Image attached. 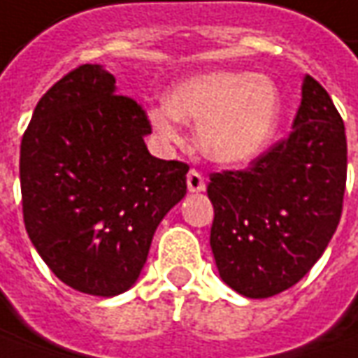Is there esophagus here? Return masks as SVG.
Returning <instances> with one entry per match:
<instances>
[{
	"label": "esophagus",
	"instance_id": "obj_1",
	"mask_svg": "<svg viewBox=\"0 0 358 358\" xmlns=\"http://www.w3.org/2000/svg\"><path fill=\"white\" fill-rule=\"evenodd\" d=\"M187 187H189L191 193H203L204 189H206L203 173L196 171V169H191V171L187 173Z\"/></svg>",
	"mask_w": 358,
	"mask_h": 358
}]
</instances>
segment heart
Listing matches in <instances>:
<instances>
[{"instance_id":"heart-1","label":"heart","mask_w":358,"mask_h":358,"mask_svg":"<svg viewBox=\"0 0 358 358\" xmlns=\"http://www.w3.org/2000/svg\"><path fill=\"white\" fill-rule=\"evenodd\" d=\"M280 110V91L268 76L220 70L181 81L169 93L167 107L150 110V122L165 144L181 142L177 120L199 122V150L212 162L236 165L267 148Z\"/></svg>"}]
</instances>
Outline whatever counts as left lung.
<instances>
[{
  "label": "left lung",
  "mask_w": 358,
  "mask_h": 358,
  "mask_svg": "<svg viewBox=\"0 0 358 358\" xmlns=\"http://www.w3.org/2000/svg\"><path fill=\"white\" fill-rule=\"evenodd\" d=\"M345 181L343 118L306 76L292 132L248 169L210 173V248L222 280L248 298L294 287L337 230Z\"/></svg>",
  "instance_id": "1"
}]
</instances>
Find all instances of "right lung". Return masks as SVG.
<instances>
[{
  "instance_id": "right-lung-1",
  "label": "right lung",
  "mask_w": 358,
  "mask_h": 358,
  "mask_svg": "<svg viewBox=\"0 0 358 358\" xmlns=\"http://www.w3.org/2000/svg\"><path fill=\"white\" fill-rule=\"evenodd\" d=\"M144 108L83 64L44 93L21 140L27 234L64 285L117 296L136 282L157 224L187 193L183 162L157 159Z\"/></svg>"
}]
</instances>
